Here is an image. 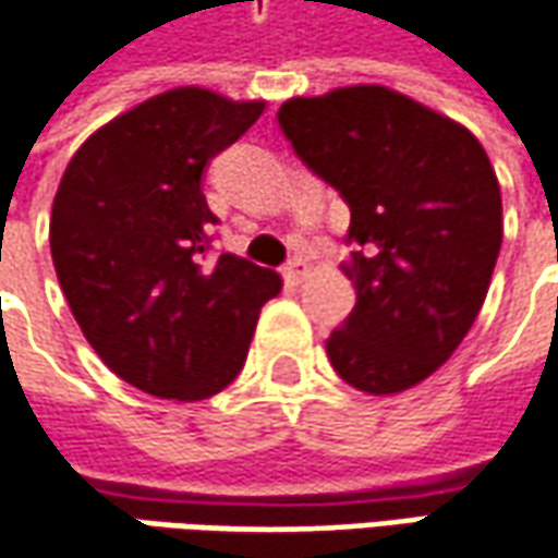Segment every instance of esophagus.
Returning a JSON list of instances; mask_svg holds the SVG:
<instances>
[{"label":"esophagus","instance_id":"obj_1","mask_svg":"<svg viewBox=\"0 0 558 558\" xmlns=\"http://www.w3.org/2000/svg\"><path fill=\"white\" fill-rule=\"evenodd\" d=\"M305 275H308V265H305L303 255H293V258L283 265V280H287V283H303Z\"/></svg>","mask_w":558,"mask_h":558}]
</instances>
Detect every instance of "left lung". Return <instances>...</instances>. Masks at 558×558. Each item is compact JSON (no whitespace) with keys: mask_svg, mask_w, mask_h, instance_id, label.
<instances>
[{"mask_svg":"<svg viewBox=\"0 0 558 558\" xmlns=\"http://www.w3.org/2000/svg\"><path fill=\"white\" fill-rule=\"evenodd\" d=\"M278 124L350 206V318L327 337L333 372L365 393L434 375L472 330L502 243V199L462 124L387 86L290 99Z\"/></svg>","mask_w":558,"mask_h":558,"instance_id":"1","label":"left lung"}]
</instances>
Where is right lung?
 <instances>
[{
    "mask_svg": "<svg viewBox=\"0 0 558 558\" xmlns=\"http://www.w3.org/2000/svg\"><path fill=\"white\" fill-rule=\"evenodd\" d=\"M262 102L181 86L124 111L68 161L49 246L64 300L114 375L161 400H208L240 375L280 278L215 255L203 178Z\"/></svg>",
    "mask_w": 558,
    "mask_h": 558,
    "instance_id": "add662e5",
    "label": "right lung"
}]
</instances>
